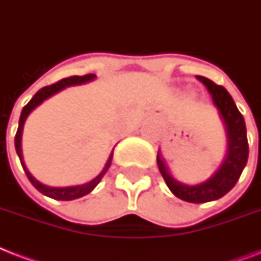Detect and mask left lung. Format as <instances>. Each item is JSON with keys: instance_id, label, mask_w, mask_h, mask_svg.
<instances>
[{"instance_id": "left-lung-1", "label": "left lung", "mask_w": 261, "mask_h": 261, "mask_svg": "<svg viewBox=\"0 0 261 261\" xmlns=\"http://www.w3.org/2000/svg\"><path fill=\"white\" fill-rule=\"evenodd\" d=\"M196 79L210 92L215 108L218 110L219 119L222 122L226 135L225 157L214 173L207 180L198 184L182 182L174 177L160 149L157 153V165L168 188L174 196L190 203H206L222 198L223 195H226L236 186L247 165L249 147L245 120L237 110V106L229 92L206 77L196 75Z\"/></svg>"}]
</instances>
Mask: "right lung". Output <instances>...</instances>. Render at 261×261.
<instances>
[{"label": "right lung", "mask_w": 261, "mask_h": 261, "mask_svg": "<svg viewBox=\"0 0 261 261\" xmlns=\"http://www.w3.org/2000/svg\"><path fill=\"white\" fill-rule=\"evenodd\" d=\"M96 79L94 74H87V75H73V77H69V79H63L61 81H58L57 84H53L50 87H44L40 90H38L35 96L30 100V102L27 104L21 111V115H20V120H18V128L17 133H16V137H14V146H16V151H17L18 159H20V163L22 165V169L25 172L27 177L32 182V186L42 192L43 195H46L48 198L55 199V200H74V199L83 198L85 195H88L89 192L96 188L98 182L101 181V178L104 177V174L107 173L108 168L111 167V163H112V155H114V150L111 151L110 157H108V161L106 163V167L102 168V171L88 182H84V184H79V186H69V187H51L47 186V184H43L42 181H39L38 178L34 177V174L31 173L27 168L25 163H24V157H22V149H21V138H22V128H24V123H25L28 115L32 112V111L36 108L38 106H40L44 100L50 98L51 96H54L61 90L66 89L69 87H75V85H83V84L90 83Z\"/></svg>", "instance_id": "right-lung-1"}]
</instances>
